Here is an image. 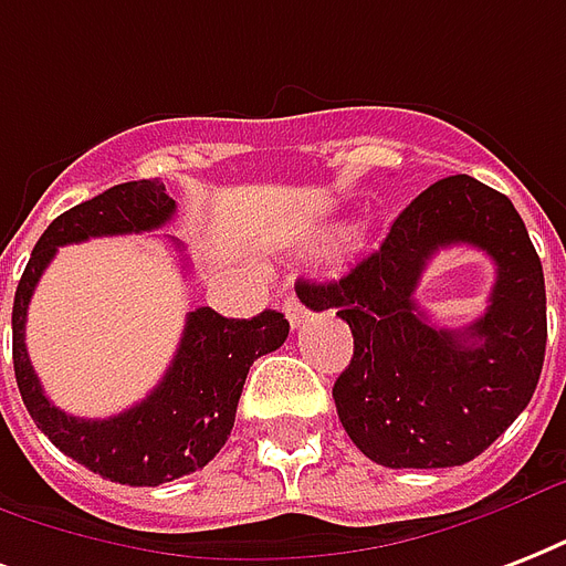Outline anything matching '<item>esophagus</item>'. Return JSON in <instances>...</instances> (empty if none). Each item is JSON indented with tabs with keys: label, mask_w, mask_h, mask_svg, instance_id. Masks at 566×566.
I'll return each instance as SVG.
<instances>
[{
	"label": "esophagus",
	"mask_w": 566,
	"mask_h": 566,
	"mask_svg": "<svg viewBox=\"0 0 566 566\" xmlns=\"http://www.w3.org/2000/svg\"><path fill=\"white\" fill-rule=\"evenodd\" d=\"M282 308H284V317L291 321L293 329H300L302 323H305V317H308V308H305V305H302V302L296 300V296H291V300H284Z\"/></svg>",
	"instance_id": "esophagus-1"
}]
</instances>
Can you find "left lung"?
<instances>
[{
  "label": "left lung",
  "instance_id": "left-lung-1",
  "mask_svg": "<svg viewBox=\"0 0 566 566\" xmlns=\"http://www.w3.org/2000/svg\"><path fill=\"white\" fill-rule=\"evenodd\" d=\"M494 258L488 312L439 331L415 305L429 258L448 244ZM312 312L353 332V359L332 398L353 446L388 469H448L486 451L528 407L546 353V284L511 198L469 175L427 187L377 252L338 282L296 284Z\"/></svg>",
  "mask_w": 566,
  "mask_h": 566
}]
</instances>
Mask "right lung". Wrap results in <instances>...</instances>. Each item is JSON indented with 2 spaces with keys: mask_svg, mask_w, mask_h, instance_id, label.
<instances>
[{
  "mask_svg": "<svg viewBox=\"0 0 566 566\" xmlns=\"http://www.w3.org/2000/svg\"><path fill=\"white\" fill-rule=\"evenodd\" d=\"M175 210L159 180H129L71 207L41 234L14 293V377L29 416L59 451L115 484L159 486L205 469L231 437L252 361L279 350L291 332L284 314L270 308L252 321L196 308L166 377L136 407L109 418H76L50 403L25 353V312L59 245L157 231Z\"/></svg>",
  "mask_w": 566,
  "mask_h": 566,
  "instance_id": "add662e5",
  "label": "right lung"
}]
</instances>
